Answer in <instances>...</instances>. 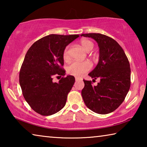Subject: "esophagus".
Returning <instances> with one entry per match:
<instances>
[{"instance_id": "1", "label": "esophagus", "mask_w": 147, "mask_h": 147, "mask_svg": "<svg viewBox=\"0 0 147 147\" xmlns=\"http://www.w3.org/2000/svg\"><path fill=\"white\" fill-rule=\"evenodd\" d=\"M75 80H76V81H78V80H82V78H80V77H75Z\"/></svg>"}]
</instances>
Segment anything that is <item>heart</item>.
<instances>
[{"instance_id":"1","label":"heart","mask_w":147,"mask_h":147,"mask_svg":"<svg viewBox=\"0 0 147 147\" xmlns=\"http://www.w3.org/2000/svg\"><path fill=\"white\" fill-rule=\"evenodd\" d=\"M81 45L87 52H90L93 49V44L87 39H84L80 41ZM63 58L65 61L69 59V48L67 47L63 53ZM91 64L88 61H73L67 67V72L69 74L76 76H81L90 70Z\"/></svg>"}]
</instances>
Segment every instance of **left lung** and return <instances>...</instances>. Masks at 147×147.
<instances>
[{"mask_svg":"<svg viewBox=\"0 0 147 147\" xmlns=\"http://www.w3.org/2000/svg\"><path fill=\"white\" fill-rule=\"evenodd\" d=\"M81 36L91 38L99 47V61L88 75L100 79L97 86L84 80L82 91L84 103L98 114L113 112L123 103L130 87V63L122 47L115 40L101 34L90 33Z\"/></svg>","mask_w":147,"mask_h":147,"instance_id":"left-lung-1","label":"left lung"}]
</instances>
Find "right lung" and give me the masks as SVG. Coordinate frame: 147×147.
Returning <instances> with one entry per match:
<instances>
[{"instance_id": "right-lung-1", "label": "right lung", "mask_w": 147, "mask_h": 147, "mask_svg": "<svg viewBox=\"0 0 147 147\" xmlns=\"http://www.w3.org/2000/svg\"><path fill=\"white\" fill-rule=\"evenodd\" d=\"M78 37L51 34L35 42L27 51L20 70L19 84L27 103L41 115H53L65 105L75 78L69 75L58 82L53 79L65 74L62 68L63 51Z\"/></svg>"}]
</instances>
